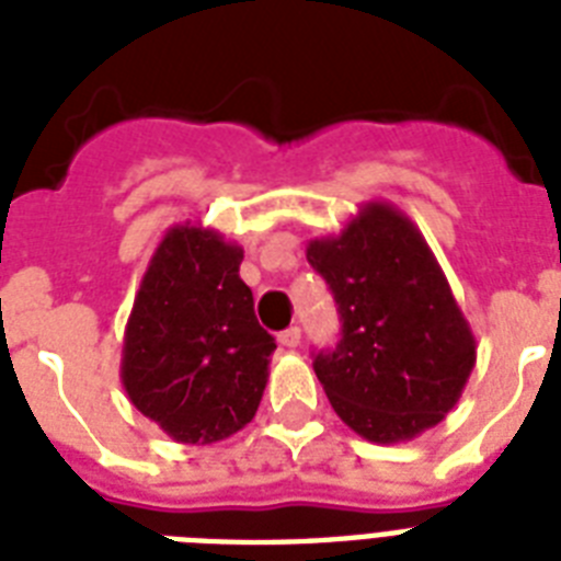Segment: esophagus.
Listing matches in <instances>:
<instances>
[{
  "label": "esophagus",
  "instance_id": "obj_1",
  "mask_svg": "<svg viewBox=\"0 0 561 561\" xmlns=\"http://www.w3.org/2000/svg\"><path fill=\"white\" fill-rule=\"evenodd\" d=\"M299 337H302V332H299L297 325H290V329L279 332V343L285 346V350H294V346H299Z\"/></svg>",
  "mask_w": 561,
  "mask_h": 561
}]
</instances>
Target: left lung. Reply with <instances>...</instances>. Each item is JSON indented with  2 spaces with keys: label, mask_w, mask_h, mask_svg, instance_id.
Masks as SVG:
<instances>
[{
  "label": "left lung",
  "mask_w": 561,
  "mask_h": 561,
  "mask_svg": "<svg viewBox=\"0 0 561 561\" xmlns=\"http://www.w3.org/2000/svg\"><path fill=\"white\" fill-rule=\"evenodd\" d=\"M308 262L332 288L343 329L314 373L334 413L369 443H408L460 401L478 346L419 227L369 201Z\"/></svg>",
  "instance_id": "1"
}]
</instances>
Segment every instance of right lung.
<instances>
[{"mask_svg":"<svg viewBox=\"0 0 561 561\" xmlns=\"http://www.w3.org/2000/svg\"><path fill=\"white\" fill-rule=\"evenodd\" d=\"M244 250L218 229L174 224L153 250L122 343V383L174 443L211 445L250 422L276 343L238 276Z\"/></svg>","mask_w":561,"mask_h":561,"instance_id":"obj_1","label":"right lung"}]
</instances>
